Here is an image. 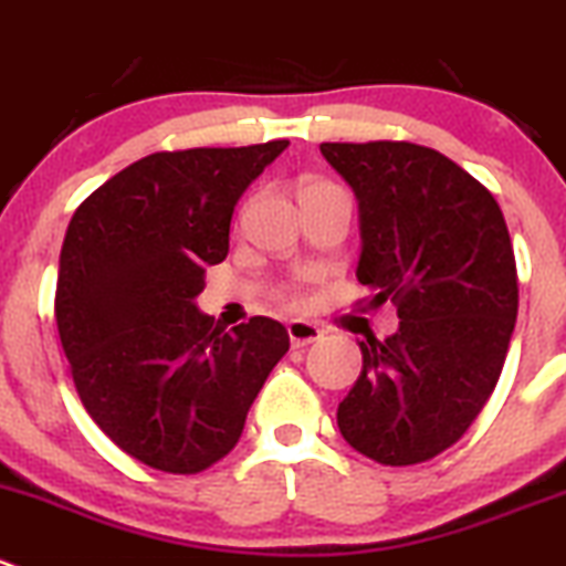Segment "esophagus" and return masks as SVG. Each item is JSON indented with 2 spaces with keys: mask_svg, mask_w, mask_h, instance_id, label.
<instances>
[{
  "mask_svg": "<svg viewBox=\"0 0 566 566\" xmlns=\"http://www.w3.org/2000/svg\"><path fill=\"white\" fill-rule=\"evenodd\" d=\"M286 331H289V338H292V347H308V344L319 342L322 338V327L305 319H292L286 325Z\"/></svg>",
  "mask_w": 566,
  "mask_h": 566,
  "instance_id": "obj_1",
  "label": "esophagus"
}]
</instances>
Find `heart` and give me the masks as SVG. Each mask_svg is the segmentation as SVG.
Instances as JSON below:
<instances>
[{
	"instance_id": "b5f03b06",
	"label": "heart",
	"mask_w": 566,
	"mask_h": 566,
	"mask_svg": "<svg viewBox=\"0 0 566 566\" xmlns=\"http://www.w3.org/2000/svg\"><path fill=\"white\" fill-rule=\"evenodd\" d=\"M308 186H322V180H314V182H308ZM308 186H305V188H308Z\"/></svg>"
}]
</instances>
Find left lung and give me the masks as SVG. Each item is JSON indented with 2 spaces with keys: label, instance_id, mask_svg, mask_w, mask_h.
<instances>
[{
  "label": "left lung",
  "instance_id": "8db88e82",
  "mask_svg": "<svg viewBox=\"0 0 566 566\" xmlns=\"http://www.w3.org/2000/svg\"><path fill=\"white\" fill-rule=\"evenodd\" d=\"M319 149L358 199V283L400 316L395 336L358 344L338 430L378 464H422L467 433L503 373L520 305L509 228L492 191L436 149Z\"/></svg>",
  "mask_w": 566,
  "mask_h": 566
}]
</instances>
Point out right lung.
I'll return each mask as SVG.
<instances>
[{
  "label": "right lung",
  "instance_id": "obj_1",
  "mask_svg": "<svg viewBox=\"0 0 566 566\" xmlns=\"http://www.w3.org/2000/svg\"><path fill=\"white\" fill-rule=\"evenodd\" d=\"M289 142L155 153L102 182L69 222L55 322L102 433L153 470L193 475L235 448L289 333H224L193 305L230 250L233 208Z\"/></svg>",
  "mask_w": 566,
  "mask_h": 566
}]
</instances>
